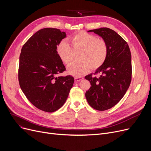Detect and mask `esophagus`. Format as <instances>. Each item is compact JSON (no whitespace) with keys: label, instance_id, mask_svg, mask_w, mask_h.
<instances>
[{"label":"esophagus","instance_id":"34e87169","mask_svg":"<svg viewBox=\"0 0 151 151\" xmlns=\"http://www.w3.org/2000/svg\"><path fill=\"white\" fill-rule=\"evenodd\" d=\"M83 79V78L81 77V76H75V80L76 81H80L82 80Z\"/></svg>","mask_w":151,"mask_h":151}]
</instances>
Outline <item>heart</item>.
I'll use <instances>...</instances> for the list:
<instances>
[{"label":"heart","instance_id":"heart-1","mask_svg":"<svg viewBox=\"0 0 151 151\" xmlns=\"http://www.w3.org/2000/svg\"><path fill=\"white\" fill-rule=\"evenodd\" d=\"M70 45L66 41L61 42L57 47V53L67 67L70 66L79 54V60L68 69V73L80 76L88 72L91 68L96 70L105 62L109 52V46L105 39L80 32L71 36Z\"/></svg>","mask_w":151,"mask_h":151}]
</instances>
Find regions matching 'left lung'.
<instances>
[{
    "mask_svg": "<svg viewBox=\"0 0 151 151\" xmlns=\"http://www.w3.org/2000/svg\"><path fill=\"white\" fill-rule=\"evenodd\" d=\"M107 42L109 46L108 58L94 75L85 78L91 83L86 92L89 105L98 111H105L115 106L122 99L132 80V60L129 46L123 38L107 27L90 30ZM100 74L101 76L96 77Z\"/></svg>",
    "mask_w": 151,
    "mask_h": 151,
    "instance_id": "8db88e82",
    "label": "left lung"
}]
</instances>
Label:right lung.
Returning a JSON list of instances; mask_svg holds the SVG:
<instances>
[{"label":"right lung","instance_id":"obj_1","mask_svg":"<svg viewBox=\"0 0 151 151\" xmlns=\"http://www.w3.org/2000/svg\"><path fill=\"white\" fill-rule=\"evenodd\" d=\"M65 37V32L58 29L44 28L32 36L21 49L20 88L32 104L45 112L61 108L73 85V76H57L66 70L57 53V45Z\"/></svg>","mask_w":151,"mask_h":151}]
</instances>
